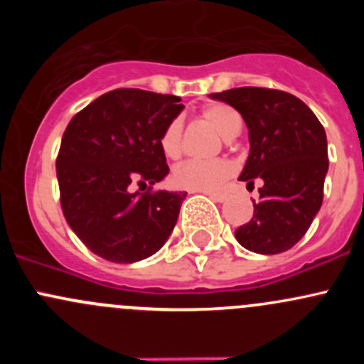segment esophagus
I'll return each mask as SVG.
<instances>
[{"instance_id": "34e87169", "label": "esophagus", "mask_w": 364, "mask_h": 364, "mask_svg": "<svg viewBox=\"0 0 364 364\" xmlns=\"http://www.w3.org/2000/svg\"><path fill=\"white\" fill-rule=\"evenodd\" d=\"M205 196L209 197V199H213L215 203H223L225 200V193H216V192H205Z\"/></svg>"}]
</instances>
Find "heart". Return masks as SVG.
<instances>
[{
	"label": "heart",
	"instance_id": "b5f03b06",
	"mask_svg": "<svg viewBox=\"0 0 364 364\" xmlns=\"http://www.w3.org/2000/svg\"><path fill=\"white\" fill-rule=\"evenodd\" d=\"M203 117L225 141L236 137L241 130L240 114L225 104L208 105L203 111ZM181 134L183 124L178 117L165 127L160 137V146L167 159L174 160L181 155ZM230 174L232 167L225 160H190L174 168L172 181L176 186L190 192H213L220 188L230 178Z\"/></svg>",
	"mask_w": 364,
	"mask_h": 364
}]
</instances>
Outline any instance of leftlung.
Masks as SVG:
<instances>
[{"label": "left lung", "instance_id": "left-lung-1", "mask_svg": "<svg viewBox=\"0 0 364 364\" xmlns=\"http://www.w3.org/2000/svg\"><path fill=\"white\" fill-rule=\"evenodd\" d=\"M209 97L229 104L247 123L250 155L240 179L262 181L252 220L236 230V240L262 255L287 252L321 209L329 167L324 127L285 91L248 86Z\"/></svg>", "mask_w": 364, "mask_h": 364}]
</instances>
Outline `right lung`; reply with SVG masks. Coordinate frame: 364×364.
<instances>
[{"label":"right lung","instance_id":"1","mask_svg":"<svg viewBox=\"0 0 364 364\" xmlns=\"http://www.w3.org/2000/svg\"><path fill=\"white\" fill-rule=\"evenodd\" d=\"M181 98L114 90L72 117L61 139L56 174L70 229L98 257L117 264L148 259L165 245L186 192L146 193L134 186L168 174L160 146L179 116Z\"/></svg>","mask_w":364,"mask_h":364}]
</instances>
